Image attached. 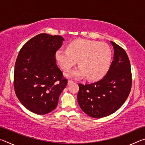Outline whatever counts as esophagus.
I'll return each instance as SVG.
<instances>
[{
	"label": "esophagus",
	"instance_id": "34e87169",
	"mask_svg": "<svg viewBox=\"0 0 145 145\" xmlns=\"http://www.w3.org/2000/svg\"><path fill=\"white\" fill-rule=\"evenodd\" d=\"M73 82V80H68V84H72V83Z\"/></svg>",
	"mask_w": 145,
	"mask_h": 145
}]
</instances>
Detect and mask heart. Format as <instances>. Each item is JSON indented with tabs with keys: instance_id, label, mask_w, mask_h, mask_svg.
I'll use <instances>...</instances> for the list:
<instances>
[{
	"instance_id": "obj_1",
	"label": "heart",
	"mask_w": 145,
	"mask_h": 145,
	"mask_svg": "<svg viewBox=\"0 0 145 145\" xmlns=\"http://www.w3.org/2000/svg\"><path fill=\"white\" fill-rule=\"evenodd\" d=\"M55 57L65 71L70 70L79 59L80 67L69 75L75 77L87 75L88 79L95 80L103 77L109 70L112 52L110 46L105 43L78 39L70 43L68 49L57 50Z\"/></svg>"
}]
</instances>
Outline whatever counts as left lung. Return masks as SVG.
<instances>
[{
  "instance_id": "left-lung-1",
  "label": "left lung",
  "mask_w": 145,
  "mask_h": 145,
  "mask_svg": "<svg viewBox=\"0 0 145 145\" xmlns=\"http://www.w3.org/2000/svg\"><path fill=\"white\" fill-rule=\"evenodd\" d=\"M114 59L105 77L89 84H78L77 100L88 116L100 118L116 111L124 104L132 87L131 63L125 50L113 41Z\"/></svg>"
}]
</instances>
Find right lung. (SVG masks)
<instances>
[{"mask_svg": "<svg viewBox=\"0 0 145 145\" xmlns=\"http://www.w3.org/2000/svg\"><path fill=\"white\" fill-rule=\"evenodd\" d=\"M64 39L42 33L31 38L20 50L14 71V89L29 111L45 114L56 109L68 80L57 67L56 52Z\"/></svg>", "mask_w": 145, "mask_h": 145, "instance_id": "add662e5", "label": "right lung"}]
</instances>
